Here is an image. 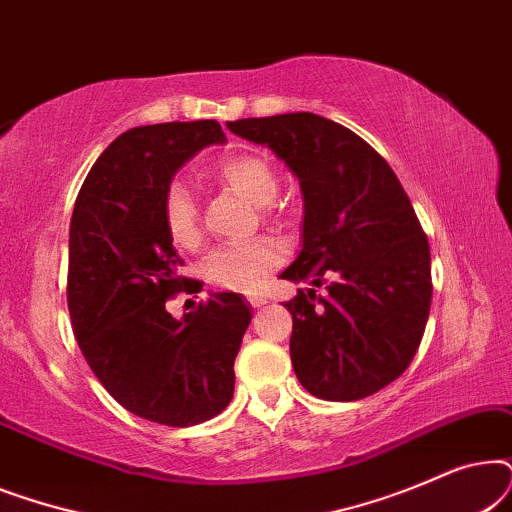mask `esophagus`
Returning <instances> with one entry per match:
<instances>
[{"mask_svg":"<svg viewBox=\"0 0 512 512\" xmlns=\"http://www.w3.org/2000/svg\"><path fill=\"white\" fill-rule=\"evenodd\" d=\"M249 303H251V307H263L265 303H268V298H265V296H258V293H251V296H249Z\"/></svg>","mask_w":512,"mask_h":512,"instance_id":"obj_1","label":"esophagus"}]
</instances>
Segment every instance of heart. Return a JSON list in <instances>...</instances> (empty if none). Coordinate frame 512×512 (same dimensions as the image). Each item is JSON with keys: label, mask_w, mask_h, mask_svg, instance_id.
<instances>
[{"label": "heart", "mask_w": 512, "mask_h": 512, "mask_svg": "<svg viewBox=\"0 0 512 512\" xmlns=\"http://www.w3.org/2000/svg\"><path fill=\"white\" fill-rule=\"evenodd\" d=\"M228 188L261 207V214L270 219V202L279 193V179L268 160L254 153L226 158L216 170ZM163 226L170 240L181 249H198L202 242L200 205L195 193L181 181H172L163 195ZM282 263V249L275 240L258 237L251 242L228 244L214 249L205 261V279L209 284L228 291H254L272 268Z\"/></svg>", "instance_id": "obj_1"}]
</instances>
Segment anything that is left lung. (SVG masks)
I'll return each mask as SVG.
<instances>
[{
  "mask_svg": "<svg viewBox=\"0 0 512 512\" xmlns=\"http://www.w3.org/2000/svg\"><path fill=\"white\" fill-rule=\"evenodd\" d=\"M300 181L303 249L282 279L324 286L284 303L291 363L324 401H359L405 373L431 310V251L387 160L345 125L298 111L226 123Z\"/></svg>",
  "mask_w": 512,
  "mask_h": 512,
  "instance_id": "obj_1",
  "label": "left lung"
}]
</instances>
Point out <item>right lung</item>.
Here are the masks:
<instances>
[{
    "instance_id": "add662e5",
    "label": "right lung",
    "mask_w": 512,
    "mask_h": 512,
    "mask_svg": "<svg viewBox=\"0 0 512 512\" xmlns=\"http://www.w3.org/2000/svg\"><path fill=\"white\" fill-rule=\"evenodd\" d=\"M216 121L123 132L90 167L69 226L67 305L90 370L132 415L193 426L226 410L235 356L251 321L240 293H212L174 319L185 282L163 226V195L186 160L223 144Z\"/></svg>"
}]
</instances>
